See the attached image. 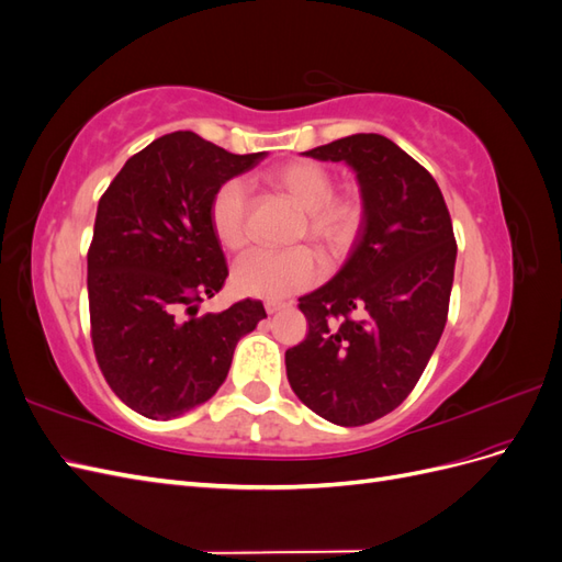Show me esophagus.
<instances>
[{
  "instance_id": "esophagus-1",
  "label": "esophagus",
  "mask_w": 562,
  "mask_h": 562,
  "mask_svg": "<svg viewBox=\"0 0 562 562\" xmlns=\"http://www.w3.org/2000/svg\"><path fill=\"white\" fill-rule=\"evenodd\" d=\"M283 307H285V302H281V300H267V302H265L267 314H277V312H281Z\"/></svg>"
}]
</instances>
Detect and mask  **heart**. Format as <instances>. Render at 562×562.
<instances>
[{"label": "heart", "instance_id": "obj_1", "mask_svg": "<svg viewBox=\"0 0 562 562\" xmlns=\"http://www.w3.org/2000/svg\"><path fill=\"white\" fill-rule=\"evenodd\" d=\"M267 180L291 196L304 211L307 236L323 250L337 255L349 248L359 232L363 206L356 194L335 196V180L326 166L297 159L271 168ZM248 192L241 180H227L211 201V225L227 250L246 246ZM321 274L316 255L307 246L288 250H252L234 265L232 285L236 293L262 300H283L310 288Z\"/></svg>", "mask_w": 562, "mask_h": 562}]
</instances>
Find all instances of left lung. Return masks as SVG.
<instances>
[{
  "label": "left lung",
  "instance_id": "8db88e82",
  "mask_svg": "<svg viewBox=\"0 0 562 562\" xmlns=\"http://www.w3.org/2000/svg\"><path fill=\"white\" fill-rule=\"evenodd\" d=\"M345 161L363 217L342 269L300 297L310 333L285 351L295 396L339 427H361L415 389L446 328L457 244L436 180L378 133L302 151Z\"/></svg>",
  "mask_w": 562,
  "mask_h": 562
}]
</instances>
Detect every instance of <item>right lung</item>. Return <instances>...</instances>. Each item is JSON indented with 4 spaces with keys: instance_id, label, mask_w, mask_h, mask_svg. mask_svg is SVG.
<instances>
[{
    "instance_id": "add662e5",
    "label": "right lung",
    "mask_w": 562,
    "mask_h": 562,
    "mask_svg": "<svg viewBox=\"0 0 562 562\" xmlns=\"http://www.w3.org/2000/svg\"><path fill=\"white\" fill-rule=\"evenodd\" d=\"M265 157L176 131L133 155L98 203L87 281L93 349L114 394L143 417L166 422L206 403L239 339L267 318L258 300L196 316L227 279L213 194Z\"/></svg>"
}]
</instances>
